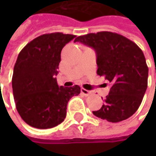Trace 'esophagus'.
<instances>
[{
	"instance_id": "34e87169",
	"label": "esophagus",
	"mask_w": 156,
	"mask_h": 156,
	"mask_svg": "<svg viewBox=\"0 0 156 156\" xmlns=\"http://www.w3.org/2000/svg\"><path fill=\"white\" fill-rule=\"evenodd\" d=\"M81 93L84 95V96H88V95L91 94V92L88 91L87 89H85V88H81Z\"/></svg>"
}]
</instances>
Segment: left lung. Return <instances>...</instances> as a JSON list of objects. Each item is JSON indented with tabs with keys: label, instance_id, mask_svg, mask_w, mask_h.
Listing matches in <instances>:
<instances>
[{
	"label": "left lung",
	"instance_id": "1",
	"mask_svg": "<svg viewBox=\"0 0 156 156\" xmlns=\"http://www.w3.org/2000/svg\"><path fill=\"white\" fill-rule=\"evenodd\" d=\"M79 41L94 48L97 73L105 76L111 88L102 108L93 114L117 123L134 115L140 107L148 84V69L143 51L134 41L110 32L79 36Z\"/></svg>",
	"mask_w": 156,
	"mask_h": 156
}]
</instances>
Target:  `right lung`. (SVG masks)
Here are the masks:
<instances>
[{
  "label": "right lung",
  "mask_w": 156,
  "mask_h": 156,
  "mask_svg": "<svg viewBox=\"0 0 156 156\" xmlns=\"http://www.w3.org/2000/svg\"><path fill=\"white\" fill-rule=\"evenodd\" d=\"M75 35L62 32L39 36L20 51L12 76L16 107L26 123L37 129L61 124L69 99L80 94V87L58 86L57 78L61 51Z\"/></svg>",
  "instance_id": "obj_1"
}]
</instances>
